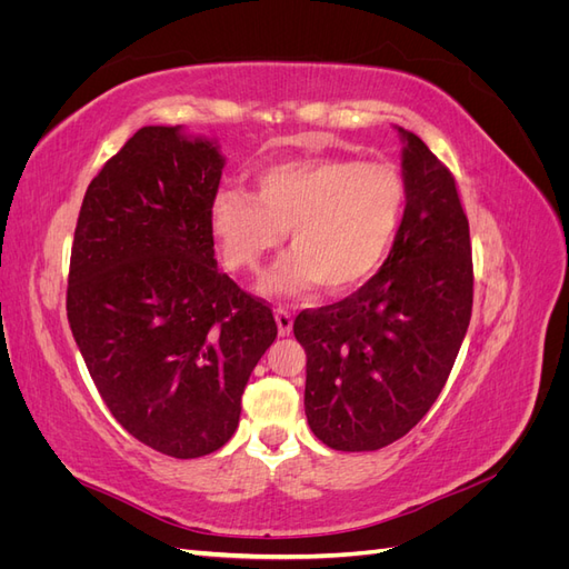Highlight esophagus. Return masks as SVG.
Returning <instances> with one entry per match:
<instances>
[{"mask_svg":"<svg viewBox=\"0 0 569 569\" xmlns=\"http://www.w3.org/2000/svg\"><path fill=\"white\" fill-rule=\"evenodd\" d=\"M274 322H278L280 337H287L291 332V325H295V320H291V313L284 311V308H278V311H274Z\"/></svg>","mask_w":569,"mask_h":569,"instance_id":"1","label":"esophagus"}]
</instances>
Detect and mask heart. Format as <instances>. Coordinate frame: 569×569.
Instances as JSON below:
<instances>
[{
	"label": "heart",
	"mask_w": 569,
	"mask_h": 569,
	"mask_svg": "<svg viewBox=\"0 0 569 569\" xmlns=\"http://www.w3.org/2000/svg\"><path fill=\"white\" fill-rule=\"evenodd\" d=\"M408 187L387 163L308 157L266 166L256 194L222 187L209 226L222 266L256 272L289 232L291 251L261 282L263 295H349L380 270L399 234Z\"/></svg>",
	"instance_id": "obj_1"
}]
</instances>
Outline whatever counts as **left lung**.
Here are the masks:
<instances>
[{"label":"left lung","instance_id":"obj_1","mask_svg":"<svg viewBox=\"0 0 569 569\" xmlns=\"http://www.w3.org/2000/svg\"><path fill=\"white\" fill-rule=\"evenodd\" d=\"M403 137L408 187L382 268L351 297L301 311L306 418L335 451H377L408 435L449 380L472 316V247L456 180Z\"/></svg>","mask_w":569,"mask_h":569}]
</instances>
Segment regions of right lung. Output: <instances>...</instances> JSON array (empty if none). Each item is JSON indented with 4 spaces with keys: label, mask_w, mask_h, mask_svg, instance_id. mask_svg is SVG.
Listing matches in <instances>:
<instances>
[{
    "label": "right lung",
    "mask_w": 569,
    "mask_h": 569,
    "mask_svg": "<svg viewBox=\"0 0 569 569\" xmlns=\"http://www.w3.org/2000/svg\"><path fill=\"white\" fill-rule=\"evenodd\" d=\"M226 159L206 137L147 126L84 192L66 311L120 427L170 458L226 446L278 337L272 311L216 266L209 226Z\"/></svg>",
    "instance_id": "add662e5"
}]
</instances>
